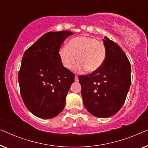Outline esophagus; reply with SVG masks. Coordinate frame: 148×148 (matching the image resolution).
<instances>
[{"label": "esophagus", "instance_id": "34e87169", "mask_svg": "<svg viewBox=\"0 0 148 148\" xmlns=\"http://www.w3.org/2000/svg\"><path fill=\"white\" fill-rule=\"evenodd\" d=\"M75 82H78V81H79V78L77 75L75 76Z\"/></svg>", "mask_w": 148, "mask_h": 148}]
</instances>
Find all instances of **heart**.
Returning a JSON list of instances; mask_svg holds the SVG:
<instances>
[{
    "label": "heart",
    "instance_id": "obj_1",
    "mask_svg": "<svg viewBox=\"0 0 148 148\" xmlns=\"http://www.w3.org/2000/svg\"><path fill=\"white\" fill-rule=\"evenodd\" d=\"M58 56L62 66L71 69L76 62H79L74 70L77 73L87 71L94 73L104 64L106 56V46L102 42L88 36L72 38L66 46L58 50Z\"/></svg>",
    "mask_w": 148,
    "mask_h": 148
}]
</instances>
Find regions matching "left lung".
I'll list each match as a JSON object with an SVG mask.
<instances>
[{"label": "left lung", "instance_id": "obj_1", "mask_svg": "<svg viewBox=\"0 0 148 148\" xmlns=\"http://www.w3.org/2000/svg\"><path fill=\"white\" fill-rule=\"evenodd\" d=\"M106 59L98 71L79 77L85 108L94 116L107 118L121 108L131 86V64L120 46L105 37Z\"/></svg>", "mask_w": 148, "mask_h": 148}]
</instances>
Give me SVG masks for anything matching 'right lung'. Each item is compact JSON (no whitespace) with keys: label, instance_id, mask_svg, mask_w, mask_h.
I'll return each instance as SVG.
<instances>
[{"label":"right lung","instance_id":"add662e5","mask_svg":"<svg viewBox=\"0 0 148 148\" xmlns=\"http://www.w3.org/2000/svg\"><path fill=\"white\" fill-rule=\"evenodd\" d=\"M71 32H48L24 53L18 80L27 108L41 119L62 112L75 75L62 66L58 50Z\"/></svg>","mask_w":148,"mask_h":148}]
</instances>
